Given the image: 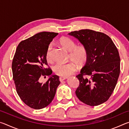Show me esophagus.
I'll return each mask as SVG.
<instances>
[{
	"mask_svg": "<svg viewBox=\"0 0 129 129\" xmlns=\"http://www.w3.org/2000/svg\"><path fill=\"white\" fill-rule=\"evenodd\" d=\"M67 78V77H60L59 80H60V81H62L66 80Z\"/></svg>",
	"mask_w": 129,
	"mask_h": 129,
	"instance_id": "1",
	"label": "esophagus"
}]
</instances>
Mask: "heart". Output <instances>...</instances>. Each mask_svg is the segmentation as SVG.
Instances as JSON below:
<instances>
[{"mask_svg": "<svg viewBox=\"0 0 129 129\" xmlns=\"http://www.w3.org/2000/svg\"><path fill=\"white\" fill-rule=\"evenodd\" d=\"M60 44L63 48L69 52V58L74 61L67 64H57L53 67V71L56 75L61 77H67L76 72L77 70V64L82 66L88 60V53L87 49L84 45H77L73 40L67 37H63L59 40ZM52 45L48 47L46 52V59L48 61H51Z\"/></svg>", "mask_w": 129, "mask_h": 129, "instance_id": "b5f03b06", "label": "heart"}]
</instances>
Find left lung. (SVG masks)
Instances as JSON below:
<instances>
[{"label": "left lung", "instance_id": "left-lung-1", "mask_svg": "<svg viewBox=\"0 0 129 129\" xmlns=\"http://www.w3.org/2000/svg\"><path fill=\"white\" fill-rule=\"evenodd\" d=\"M68 35L77 39L88 53L85 65L76 76L80 81L76 95L89 106L104 103L112 95L119 76L120 57L117 47L110 37L102 32L81 29Z\"/></svg>", "mask_w": 129, "mask_h": 129}]
</instances>
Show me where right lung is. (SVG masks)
Wrapping results in <instances>:
<instances>
[{
  "label": "right lung",
  "mask_w": 129,
  "mask_h": 129,
  "mask_svg": "<svg viewBox=\"0 0 129 129\" xmlns=\"http://www.w3.org/2000/svg\"><path fill=\"white\" fill-rule=\"evenodd\" d=\"M58 33L42 32L19 43L12 63L13 79L17 94L30 108L41 109L52 101L60 84L59 77L51 75L47 65L46 52ZM41 75H48L44 84L38 81Z\"/></svg>",
  "instance_id": "1"
}]
</instances>
